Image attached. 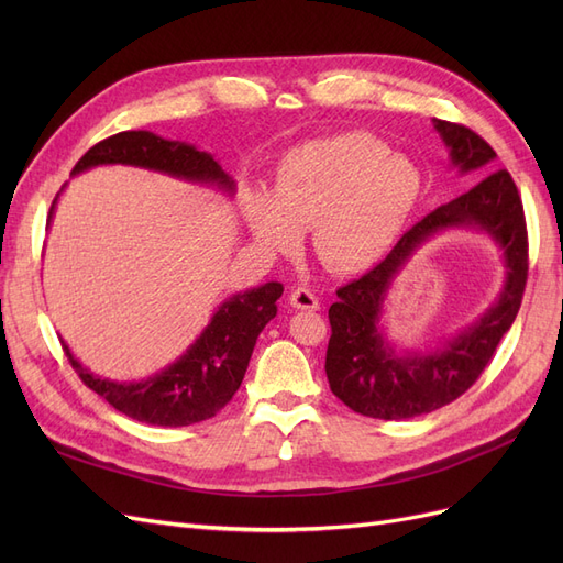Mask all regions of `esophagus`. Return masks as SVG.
<instances>
[{"mask_svg": "<svg viewBox=\"0 0 563 563\" xmlns=\"http://www.w3.org/2000/svg\"><path fill=\"white\" fill-rule=\"evenodd\" d=\"M288 300H291L296 310H305V312L319 310V298L314 296V291H310V288H305V286L291 288V296H288Z\"/></svg>", "mask_w": 563, "mask_h": 563, "instance_id": "34e87169", "label": "esophagus"}]
</instances>
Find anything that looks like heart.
<instances>
[{
    "mask_svg": "<svg viewBox=\"0 0 563 563\" xmlns=\"http://www.w3.org/2000/svg\"><path fill=\"white\" fill-rule=\"evenodd\" d=\"M422 172L371 133L352 131L296 145L279 159L275 190L244 201L253 240L272 253L310 228L319 261L354 275L383 261L422 195Z\"/></svg>",
    "mask_w": 563,
    "mask_h": 563,
    "instance_id": "b5f03b06",
    "label": "heart"
}]
</instances>
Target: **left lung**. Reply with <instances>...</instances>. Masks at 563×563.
Instances as JSON below:
<instances>
[{
  "mask_svg": "<svg viewBox=\"0 0 563 563\" xmlns=\"http://www.w3.org/2000/svg\"><path fill=\"white\" fill-rule=\"evenodd\" d=\"M434 129L451 150L453 166L463 174L487 176L424 216L364 277L340 286L338 300L329 308L331 391L354 413L368 418H416L465 395L512 327L528 279L526 218L512 176L507 168L490 172L496 150L479 133L441 119H434ZM449 227L484 229L501 246L506 263L501 298L479 322L434 353L397 355L377 327L388 286L422 241Z\"/></svg>",
  "mask_w": 563,
  "mask_h": 563,
  "instance_id": "8db88e82",
  "label": "left lung"
}]
</instances>
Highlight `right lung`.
Segmentation results:
<instances>
[{
	"mask_svg": "<svg viewBox=\"0 0 563 563\" xmlns=\"http://www.w3.org/2000/svg\"><path fill=\"white\" fill-rule=\"evenodd\" d=\"M100 164H129L150 168L192 183L218 185L234 192V180L220 164L195 145L166 141L150 131H124L96 143L84 155L73 176ZM56 199L51 203L48 220L54 216ZM284 294L279 282H267L251 291L236 294L220 305L211 323L201 331L187 352L162 373L139 383H114L98 378L84 368L63 340L67 362L79 373L81 383L103 397L119 413L159 428H185L213 418L234 391L240 389L249 360L261 331L277 317V300Z\"/></svg>",
	"mask_w": 563,
	"mask_h": 563,
	"instance_id": "add662e5",
	"label": "right lung"
}]
</instances>
